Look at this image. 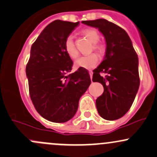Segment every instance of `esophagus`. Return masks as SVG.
Here are the masks:
<instances>
[{
    "mask_svg": "<svg viewBox=\"0 0 157 157\" xmlns=\"http://www.w3.org/2000/svg\"><path fill=\"white\" fill-rule=\"evenodd\" d=\"M89 73H90V78H91V80H92V78H93V71H90Z\"/></svg>",
    "mask_w": 157,
    "mask_h": 157,
    "instance_id": "34e87169",
    "label": "esophagus"
}]
</instances>
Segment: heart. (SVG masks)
<instances>
[{
  "label": "heart",
  "mask_w": 157,
  "mask_h": 157,
  "mask_svg": "<svg viewBox=\"0 0 157 157\" xmlns=\"http://www.w3.org/2000/svg\"><path fill=\"white\" fill-rule=\"evenodd\" d=\"M82 33L86 38L93 42V49L96 51L99 54L103 55L105 53V48L104 45L98 44L100 40V34L95 29H84L82 31ZM64 49H65L67 54L72 59H75L78 56V53L73 42V36L72 35H69L66 39L64 42ZM98 56L95 53H91V54L86 55L78 58L75 62V67L76 68H84V69H92L95 67L98 63Z\"/></svg>",
  "instance_id": "heart-1"
}]
</instances>
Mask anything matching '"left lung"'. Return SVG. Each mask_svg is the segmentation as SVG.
<instances>
[{
	"instance_id": "obj_1",
	"label": "left lung",
	"mask_w": 157,
	"mask_h": 157,
	"mask_svg": "<svg viewBox=\"0 0 157 157\" xmlns=\"http://www.w3.org/2000/svg\"><path fill=\"white\" fill-rule=\"evenodd\" d=\"M82 23L98 29L106 41L104 60L93 75V82L104 89L95 101L98 112L107 121L119 119L129 110L139 89L137 55L126 31L115 23L105 19Z\"/></svg>"
}]
</instances>
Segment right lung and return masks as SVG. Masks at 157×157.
Segmentation results:
<instances>
[{"label":"right lung","mask_w":157,"mask_h":157,"mask_svg":"<svg viewBox=\"0 0 157 157\" xmlns=\"http://www.w3.org/2000/svg\"><path fill=\"white\" fill-rule=\"evenodd\" d=\"M78 24L55 20L44 29L31 48L25 69L30 97L38 113L51 122L71 120L91 83L84 68L68 74L73 62L66 53L64 42Z\"/></svg>","instance_id":"add662e5"}]
</instances>
